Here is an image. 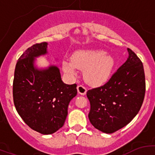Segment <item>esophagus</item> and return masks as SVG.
<instances>
[{
  "mask_svg": "<svg viewBox=\"0 0 155 155\" xmlns=\"http://www.w3.org/2000/svg\"><path fill=\"white\" fill-rule=\"evenodd\" d=\"M77 91L79 94L85 95L87 92V88L82 85H78L77 86Z\"/></svg>",
  "mask_w": 155,
  "mask_h": 155,
  "instance_id": "obj_1",
  "label": "esophagus"
}]
</instances>
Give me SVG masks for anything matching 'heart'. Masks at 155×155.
I'll list each match as a JSON object with an SVG mask.
<instances>
[{"instance_id": "heart-1", "label": "heart", "mask_w": 155, "mask_h": 155, "mask_svg": "<svg viewBox=\"0 0 155 155\" xmlns=\"http://www.w3.org/2000/svg\"><path fill=\"white\" fill-rule=\"evenodd\" d=\"M115 67V60L110 54L97 49H80L75 51L70 61L63 60L62 70L70 78L77 76V69L83 70L85 82L92 86L107 82Z\"/></svg>"}]
</instances>
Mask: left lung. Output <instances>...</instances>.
Returning a JSON list of instances; mask_svg holds the SVG:
<instances>
[{
    "mask_svg": "<svg viewBox=\"0 0 155 155\" xmlns=\"http://www.w3.org/2000/svg\"><path fill=\"white\" fill-rule=\"evenodd\" d=\"M129 56L105 85L87 91L88 118L99 130L112 134L129 124L143 105L145 93L143 64L127 48Z\"/></svg>",
    "mask_w": 155,
    "mask_h": 155,
    "instance_id": "left-lung-1",
    "label": "left lung"
}]
</instances>
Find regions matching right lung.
I'll return each instance as SVG.
<instances>
[{
  "mask_svg": "<svg viewBox=\"0 0 155 155\" xmlns=\"http://www.w3.org/2000/svg\"><path fill=\"white\" fill-rule=\"evenodd\" d=\"M48 43H36L18 58L14 73L12 95L16 111L31 129L51 134L62 127L70 101L77 94L76 84L67 85L59 69L34 67V58L47 53Z\"/></svg>",
  "mask_w": 155,
  "mask_h": 155,
  "instance_id": "1",
  "label": "right lung"
}]
</instances>
